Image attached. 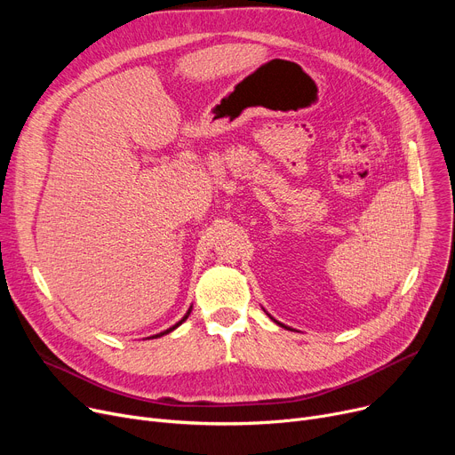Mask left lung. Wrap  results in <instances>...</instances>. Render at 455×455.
I'll return each instance as SVG.
<instances>
[{"label":"left lung","instance_id":"1","mask_svg":"<svg viewBox=\"0 0 455 455\" xmlns=\"http://www.w3.org/2000/svg\"><path fill=\"white\" fill-rule=\"evenodd\" d=\"M269 317H271V315H269ZM271 319H273V317H271ZM273 321H275V319H273ZM275 323H276V324H280V326H283V324H282V323H278V321H275ZM283 328H288V326H283ZM288 330H290V328H288Z\"/></svg>","mask_w":455,"mask_h":455}]
</instances>
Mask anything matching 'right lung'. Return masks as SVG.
Instances as JSON below:
<instances>
[{
	"instance_id": "1",
	"label": "right lung",
	"mask_w": 455,
	"mask_h": 455,
	"mask_svg": "<svg viewBox=\"0 0 455 455\" xmlns=\"http://www.w3.org/2000/svg\"><path fill=\"white\" fill-rule=\"evenodd\" d=\"M189 314H191V306H189V309H188V312H186V315H184V317H182V319H180V321H179V323H177V324H173V326H172V328H167V330H164V331H160V333H156V336H151V338H149V339H156V338H162V336H165V333H170V331H173V330H175V328H179V326H180V324H182V323H184V321H186V319H188V315H189Z\"/></svg>"
}]
</instances>
